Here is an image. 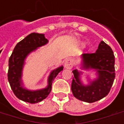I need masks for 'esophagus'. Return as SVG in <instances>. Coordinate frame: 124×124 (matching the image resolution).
Here are the masks:
<instances>
[{"mask_svg":"<svg viewBox=\"0 0 124 124\" xmlns=\"http://www.w3.org/2000/svg\"><path fill=\"white\" fill-rule=\"evenodd\" d=\"M73 65H74V62L73 60L71 58H67V59L65 60L64 62V67L68 69H71L73 67Z\"/></svg>","mask_w":124,"mask_h":124,"instance_id":"esophagus-1","label":"esophagus"}]
</instances>
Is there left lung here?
<instances>
[{"label": "left lung", "mask_w": 124, "mask_h": 124, "mask_svg": "<svg viewBox=\"0 0 124 124\" xmlns=\"http://www.w3.org/2000/svg\"><path fill=\"white\" fill-rule=\"evenodd\" d=\"M82 59V69L94 70L98 77L85 86L80 78L82 72L74 70L71 90L75 98L92 103L104 98L110 91L116 76L115 56L110 46L101 41L96 52L83 54Z\"/></svg>", "instance_id": "obj_1"}]
</instances>
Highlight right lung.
Returning a JSON list of instances; mask_svg holds the SVG:
<instances>
[{
  "label": "right lung",
  "instance_id": "obj_1",
  "mask_svg": "<svg viewBox=\"0 0 124 124\" xmlns=\"http://www.w3.org/2000/svg\"><path fill=\"white\" fill-rule=\"evenodd\" d=\"M48 42V40L43 34L31 33L16 45L10 57L8 80L15 96L23 101L36 104L46 98L51 92L54 78L63 70L62 66L52 71L48 78V86L45 88L34 91L23 88L22 75L25 59L32 52L35 51L38 47L44 46Z\"/></svg>",
  "mask_w": 124,
  "mask_h": 124
}]
</instances>
